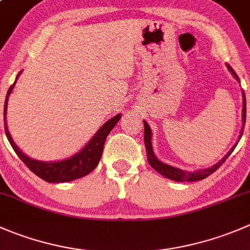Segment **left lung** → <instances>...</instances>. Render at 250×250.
<instances>
[{
    "instance_id": "obj_1",
    "label": "left lung",
    "mask_w": 250,
    "mask_h": 250,
    "mask_svg": "<svg viewBox=\"0 0 250 250\" xmlns=\"http://www.w3.org/2000/svg\"><path fill=\"white\" fill-rule=\"evenodd\" d=\"M227 68H229V72L233 74L234 78H236L237 81H239L238 76H237L236 72L233 71V68H232L229 64H227ZM246 110H247L246 95H244V91H243V125H246ZM241 137H242V133H241ZM144 143H145V149H146V157L150 166H151L155 171H157L159 173H161L162 176L166 177V178L172 179V181H177V182H195V181H200V179L207 178L208 176L214 173V172L216 171V169L219 168L225 161H226L227 157L231 155V152L233 151L234 147H236V145H234V146L229 150V154H227L221 161H219L216 165L209 167V168L199 169V171H195V172H186L183 171V169H178L176 168V167H172V166H168V165L162 164L161 161H159V160L155 157L154 152H152V146H151V129H150V127L147 125V123L145 122V121H144Z\"/></svg>"
}]
</instances>
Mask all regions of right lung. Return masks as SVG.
Wrapping results in <instances>:
<instances>
[{"label": "right lung", "mask_w": 250, "mask_h": 250, "mask_svg": "<svg viewBox=\"0 0 250 250\" xmlns=\"http://www.w3.org/2000/svg\"><path fill=\"white\" fill-rule=\"evenodd\" d=\"M14 85V84H13ZM13 85L8 89V93L6 96V103H4V130H6L7 139L9 140V144L12 145L16 154L18 155L19 159L26 165L29 169L36 176L42 178L43 181L50 182V183H63V182L73 181V179H78L81 177L86 176L90 173L96 166H98L99 161L101 159L104 150V144H105L106 137L108 133L112 130L116 123L120 121L121 115H116L111 120H108L100 129L98 130L93 139L86 144V146L82 150L81 152L76 154L74 156L69 157L67 160H62L58 162H41L36 161V160L30 159V157L25 156L18 147L16 146L14 142L12 140L11 135H9L8 129H7L6 125V108H7V100L11 94Z\"/></svg>", "instance_id": "right-lung-1"}]
</instances>
